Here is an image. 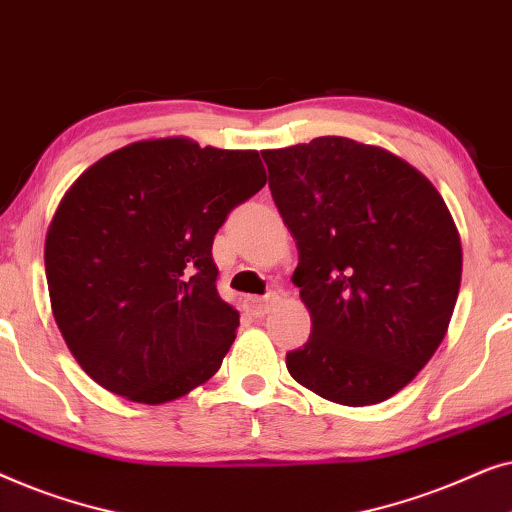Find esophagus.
<instances>
[{"mask_svg": "<svg viewBox=\"0 0 512 512\" xmlns=\"http://www.w3.org/2000/svg\"><path fill=\"white\" fill-rule=\"evenodd\" d=\"M247 303H249L251 314H256V317H263V314L270 312L272 298L270 296H249Z\"/></svg>", "mask_w": 512, "mask_h": 512, "instance_id": "obj_1", "label": "esophagus"}]
</instances>
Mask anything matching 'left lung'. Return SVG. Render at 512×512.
<instances>
[{
    "label": "left lung",
    "instance_id": "obj_1",
    "mask_svg": "<svg viewBox=\"0 0 512 512\" xmlns=\"http://www.w3.org/2000/svg\"><path fill=\"white\" fill-rule=\"evenodd\" d=\"M263 158L312 319L286 368L326 401H387L436 354L457 305L461 237L443 195L403 158L347 137Z\"/></svg>",
    "mask_w": 512,
    "mask_h": 512
}]
</instances>
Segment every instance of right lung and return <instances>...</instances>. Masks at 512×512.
I'll list each match as a JSON object with an SVG mask.
<instances>
[{
    "mask_svg": "<svg viewBox=\"0 0 512 512\" xmlns=\"http://www.w3.org/2000/svg\"><path fill=\"white\" fill-rule=\"evenodd\" d=\"M265 181L258 151L186 137L128 144L74 181L48 226V296L100 387L158 405L221 368L240 312L216 289L214 235Z\"/></svg>",
    "mask_w": 512,
    "mask_h": 512,
    "instance_id": "right-lung-1",
    "label": "right lung"
}]
</instances>
